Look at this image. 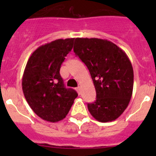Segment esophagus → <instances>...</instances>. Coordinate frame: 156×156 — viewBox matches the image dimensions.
<instances>
[{
	"mask_svg": "<svg viewBox=\"0 0 156 156\" xmlns=\"http://www.w3.org/2000/svg\"><path fill=\"white\" fill-rule=\"evenodd\" d=\"M76 90H77V92H78V94H80V93H81L80 87H78L76 88Z\"/></svg>",
	"mask_w": 156,
	"mask_h": 156,
	"instance_id": "1",
	"label": "esophagus"
}]
</instances>
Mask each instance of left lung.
<instances>
[{
  "instance_id": "left-lung-1",
  "label": "left lung",
  "mask_w": 156,
  "mask_h": 156,
  "mask_svg": "<svg viewBox=\"0 0 156 156\" xmlns=\"http://www.w3.org/2000/svg\"><path fill=\"white\" fill-rule=\"evenodd\" d=\"M73 51L87 66L96 90L87 108L95 119L111 122L120 116L132 97L133 70L124 51L108 40L76 38Z\"/></svg>"
}]
</instances>
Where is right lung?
Segmentation results:
<instances>
[{
	"instance_id": "right-lung-1",
	"label": "right lung",
	"mask_w": 156,
	"mask_h": 156,
	"mask_svg": "<svg viewBox=\"0 0 156 156\" xmlns=\"http://www.w3.org/2000/svg\"><path fill=\"white\" fill-rule=\"evenodd\" d=\"M74 38L58 39L39 47L27 63L22 87L32 110L48 122L62 120L69 113L78 96L64 86L59 71L73 47Z\"/></svg>"
}]
</instances>
